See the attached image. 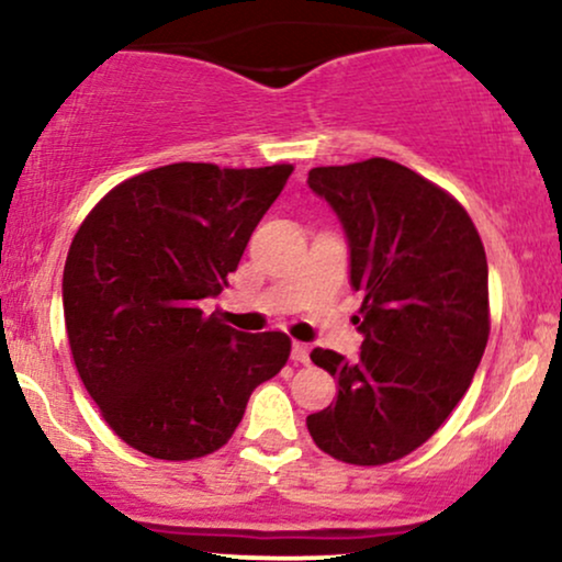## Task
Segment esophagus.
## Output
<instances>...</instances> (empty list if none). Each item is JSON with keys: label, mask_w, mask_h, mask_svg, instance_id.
Masks as SVG:
<instances>
[{"label": "esophagus", "mask_w": 562, "mask_h": 562, "mask_svg": "<svg viewBox=\"0 0 562 562\" xmlns=\"http://www.w3.org/2000/svg\"><path fill=\"white\" fill-rule=\"evenodd\" d=\"M290 359H293L295 364H308V346L306 344H293Z\"/></svg>", "instance_id": "1"}]
</instances>
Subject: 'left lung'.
I'll return each instance as SVG.
<instances>
[{
  "instance_id": "obj_1",
  "label": "left lung",
  "mask_w": 562,
  "mask_h": 562,
  "mask_svg": "<svg viewBox=\"0 0 562 562\" xmlns=\"http://www.w3.org/2000/svg\"><path fill=\"white\" fill-rule=\"evenodd\" d=\"M340 218L351 288L364 301L357 359L314 348L338 380L327 409L306 417L322 451L385 465L441 428L479 370L488 340V267L479 229L449 192L385 158L308 171Z\"/></svg>"
}]
</instances>
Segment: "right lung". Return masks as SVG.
<instances>
[{
  "mask_svg": "<svg viewBox=\"0 0 562 562\" xmlns=\"http://www.w3.org/2000/svg\"><path fill=\"white\" fill-rule=\"evenodd\" d=\"M290 173L160 166L113 187L76 232L63 272L70 353L105 423L142 454L222 449L256 385L285 367V333H240L200 301L227 285Z\"/></svg>",
  "mask_w": 562,
  "mask_h": 562,
  "instance_id": "add662e5",
  "label": "right lung"
}]
</instances>
